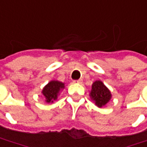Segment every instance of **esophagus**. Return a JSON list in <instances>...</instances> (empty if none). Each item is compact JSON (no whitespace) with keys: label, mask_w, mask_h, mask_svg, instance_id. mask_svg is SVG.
Wrapping results in <instances>:
<instances>
[{"label":"esophagus","mask_w":147,"mask_h":147,"mask_svg":"<svg viewBox=\"0 0 147 147\" xmlns=\"http://www.w3.org/2000/svg\"><path fill=\"white\" fill-rule=\"evenodd\" d=\"M75 83H78V84H81L82 83V80H76V81H74Z\"/></svg>","instance_id":"34e87169"}]
</instances>
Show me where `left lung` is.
Segmentation results:
<instances>
[{"instance_id": "1", "label": "left lung", "mask_w": 147, "mask_h": 147, "mask_svg": "<svg viewBox=\"0 0 147 147\" xmlns=\"http://www.w3.org/2000/svg\"><path fill=\"white\" fill-rule=\"evenodd\" d=\"M90 96L98 107H102L111 100V94L103 82L96 81L92 84Z\"/></svg>"}]
</instances>
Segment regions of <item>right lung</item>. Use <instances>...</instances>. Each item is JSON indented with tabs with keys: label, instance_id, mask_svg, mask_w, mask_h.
<instances>
[{
	"label": "right lung",
	"instance_id": "add662e5",
	"mask_svg": "<svg viewBox=\"0 0 147 147\" xmlns=\"http://www.w3.org/2000/svg\"><path fill=\"white\" fill-rule=\"evenodd\" d=\"M65 88V84L58 81H51L43 88L42 94L46 98V102L52 103L58 97L59 92Z\"/></svg>",
	"mask_w": 147,
	"mask_h": 147
}]
</instances>
